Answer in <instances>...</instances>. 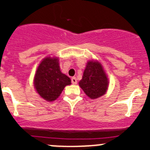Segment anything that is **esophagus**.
I'll use <instances>...</instances> for the list:
<instances>
[{
    "label": "esophagus",
    "mask_w": 150,
    "mask_h": 150,
    "mask_svg": "<svg viewBox=\"0 0 150 150\" xmlns=\"http://www.w3.org/2000/svg\"><path fill=\"white\" fill-rule=\"evenodd\" d=\"M71 83H72V84L76 85V83H77V79H76V77L71 78Z\"/></svg>",
    "instance_id": "1"
}]
</instances>
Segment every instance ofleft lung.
<instances>
[{
    "mask_svg": "<svg viewBox=\"0 0 150 150\" xmlns=\"http://www.w3.org/2000/svg\"><path fill=\"white\" fill-rule=\"evenodd\" d=\"M79 85L91 99L104 95L108 88V79L101 64L98 62L89 61Z\"/></svg>",
    "mask_w": 150,
    "mask_h": 150,
    "instance_id": "8db88e82",
    "label": "left lung"
}]
</instances>
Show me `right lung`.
<instances>
[{"mask_svg":"<svg viewBox=\"0 0 150 150\" xmlns=\"http://www.w3.org/2000/svg\"><path fill=\"white\" fill-rule=\"evenodd\" d=\"M34 87L43 99L52 101L59 98L64 87L71 85V79L62 74L57 58H45L36 71Z\"/></svg>","mask_w":150,"mask_h":150,"instance_id":"add662e5","label":"right lung"}]
</instances>
